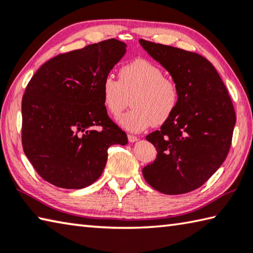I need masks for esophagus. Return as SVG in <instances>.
Instances as JSON below:
<instances>
[{
  "label": "esophagus",
  "instance_id": "esophagus-1",
  "mask_svg": "<svg viewBox=\"0 0 253 253\" xmlns=\"http://www.w3.org/2000/svg\"><path fill=\"white\" fill-rule=\"evenodd\" d=\"M138 140V138H137L136 136H132V135H128V141L129 142H135Z\"/></svg>",
  "mask_w": 253,
  "mask_h": 253
}]
</instances>
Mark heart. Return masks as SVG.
<instances>
[{
	"mask_svg": "<svg viewBox=\"0 0 253 253\" xmlns=\"http://www.w3.org/2000/svg\"><path fill=\"white\" fill-rule=\"evenodd\" d=\"M131 96L132 109L122 115L118 124L127 131L139 132L171 116L178 105L179 89L156 64L135 59L121 67L119 80L107 75L102 83L104 106L115 117L126 108Z\"/></svg>",
	"mask_w": 253,
	"mask_h": 253,
	"instance_id": "1",
	"label": "heart"
}]
</instances>
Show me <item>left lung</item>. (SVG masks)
I'll return each instance as SVG.
<instances>
[{"mask_svg":"<svg viewBox=\"0 0 253 253\" xmlns=\"http://www.w3.org/2000/svg\"><path fill=\"white\" fill-rule=\"evenodd\" d=\"M139 43L171 75L179 89L173 114L160 130L146 136L157 157L142 168L145 180L166 195L197 189L218 170L231 146L236 114L212 64L185 49Z\"/></svg>","mask_w":253,"mask_h":253,"instance_id":"obj_1","label":"left lung"}]
</instances>
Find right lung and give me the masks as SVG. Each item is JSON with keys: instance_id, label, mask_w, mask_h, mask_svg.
I'll list each match as a JSON object with an SVG mask.
<instances>
[{"instance_id": "obj_1", "label": "right lung", "mask_w": 253, "mask_h": 253, "mask_svg": "<svg viewBox=\"0 0 253 253\" xmlns=\"http://www.w3.org/2000/svg\"><path fill=\"white\" fill-rule=\"evenodd\" d=\"M111 39L59 54L43 64L22 99V144L44 180L64 189L95 182L107 149L126 145L127 135L108 117L102 83L126 53Z\"/></svg>"}]
</instances>
